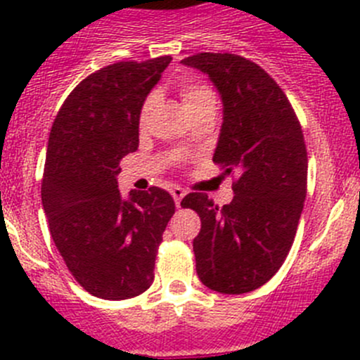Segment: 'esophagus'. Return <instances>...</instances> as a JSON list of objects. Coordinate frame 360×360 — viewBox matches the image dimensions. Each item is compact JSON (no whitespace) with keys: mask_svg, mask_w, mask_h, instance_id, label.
<instances>
[{"mask_svg":"<svg viewBox=\"0 0 360 360\" xmlns=\"http://www.w3.org/2000/svg\"><path fill=\"white\" fill-rule=\"evenodd\" d=\"M170 195H172V198H174V202H176V205L179 207L181 205V200H183V197H184V195H186V191H184L183 188H179V186H174L172 190H170Z\"/></svg>","mask_w":360,"mask_h":360,"instance_id":"esophagus-1","label":"esophagus"}]
</instances>
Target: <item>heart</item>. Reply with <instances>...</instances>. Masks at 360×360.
Listing matches in <instances>:
<instances>
[{
  "label": "heart",
  "mask_w": 360,
  "mask_h": 360,
  "mask_svg": "<svg viewBox=\"0 0 360 360\" xmlns=\"http://www.w3.org/2000/svg\"><path fill=\"white\" fill-rule=\"evenodd\" d=\"M179 97L183 106L190 112L195 108H200L203 104L216 103V96H214L212 89L207 83L200 82L197 78H186L179 83ZM155 108H157V94H150L146 99L143 101L139 110V127L146 129L153 118Z\"/></svg>",
  "instance_id": "1"
}]
</instances>
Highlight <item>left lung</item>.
Returning <instances> with one entry per match:
<instances>
[{
  "label": "left lung",
  "instance_id": "1",
  "mask_svg": "<svg viewBox=\"0 0 360 360\" xmlns=\"http://www.w3.org/2000/svg\"><path fill=\"white\" fill-rule=\"evenodd\" d=\"M183 63L207 72L223 97L212 162L235 174L228 205L205 193L181 202L202 221L193 240L198 278L217 292H250L277 274L296 237L308 176L303 130L284 90L252 60L203 52Z\"/></svg>",
  "mask_w": 360,
  "mask_h": 360
}]
</instances>
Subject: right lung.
I'll use <instances>...</instances> for the list:
<instances>
[{"label": "right lung", "instance_id": "1", "mask_svg": "<svg viewBox=\"0 0 360 360\" xmlns=\"http://www.w3.org/2000/svg\"><path fill=\"white\" fill-rule=\"evenodd\" d=\"M170 56L122 60L86 76L64 101L49 137L41 202L50 235L75 281L92 296L129 300L155 278L176 212L162 188L120 195V160L139 148V110Z\"/></svg>", "mask_w": 360, "mask_h": 360}]
</instances>
